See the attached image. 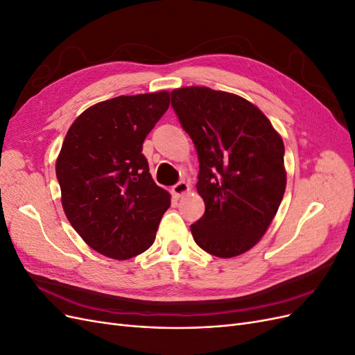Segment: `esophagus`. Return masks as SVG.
<instances>
[{
  "label": "esophagus",
  "instance_id": "esophagus-1",
  "mask_svg": "<svg viewBox=\"0 0 355 355\" xmlns=\"http://www.w3.org/2000/svg\"><path fill=\"white\" fill-rule=\"evenodd\" d=\"M171 191H173V194L176 196V197H182V196H185L187 192L189 191V185L187 184L185 180H179L178 184L171 188Z\"/></svg>",
  "mask_w": 355,
  "mask_h": 355
}]
</instances>
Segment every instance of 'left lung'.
<instances>
[{
	"instance_id": "1",
	"label": "left lung",
	"mask_w": 355,
	"mask_h": 355,
	"mask_svg": "<svg viewBox=\"0 0 355 355\" xmlns=\"http://www.w3.org/2000/svg\"><path fill=\"white\" fill-rule=\"evenodd\" d=\"M171 106L200 161L197 191L206 211L191 225L192 237L218 257L250 250L286 191L282 136L257 106L232 93L182 87L171 92Z\"/></svg>"
}]
</instances>
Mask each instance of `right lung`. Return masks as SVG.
<instances>
[{
	"label": "right lung",
	"instance_id": "1",
	"mask_svg": "<svg viewBox=\"0 0 355 355\" xmlns=\"http://www.w3.org/2000/svg\"><path fill=\"white\" fill-rule=\"evenodd\" d=\"M170 93L99 102L72 123L56 161L62 206L93 250L116 261L148 250L170 207L142 145L168 110Z\"/></svg>",
	"mask_w": 355,
	"mask_h": 355
}]
</instances>
